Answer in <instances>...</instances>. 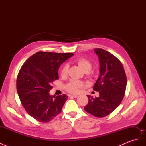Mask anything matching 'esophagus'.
Masks as SVG:
<instances>
[{"instance_id":"34e87169","label":"esophagus","mask_w":146,"mask_h":146,"mask_svg":"<svg viewBox=\"0 0 146 146\" xmlns=\"http://www.w3.org/2000/svg\"><path fill=\"white\" fill-rule=\"evenodd\" d=\"M69 97L70 98H76L78 97L77 95H76V94H70L69 95Z\"/></svg>"}]
</instances>
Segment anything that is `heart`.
Here are the masks:
<instances>
[{
    "label": "heart",
    "mask_w": 146,
    "mask_h": 146,
    "mask_svg": "<svg viewBox=\"0 0 146 146\" xmlns=\"http://www.w3.org/2000/svg\"><path fill=\"white\" fill-rule=\"evenodd\" d=\"M76 61L85 72H89L91 69L92 64L89 60L85 58H80L77 59ZM68 70V66L66 64L63 65L60 70L61 76H65L67 74ZM83 87L84 83L82 82L73 79V80H70L67 84H66L65 86V89L66 91L69 92H71V93H76V92H77L81 88Z\"/></svg>",
    "instance_id": "obj_1"
}]
</instances>
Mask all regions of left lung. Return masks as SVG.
Instances as JSON below:
<instances>
[{
  "label": "left lung",
  "mask_w": 146,
  "mask_h": 146,
  "mask_svg": "<svg viewBox=\"0 0 146 146\" xmlns=\"http://www.w3.org/2000/svg\"><path fill=\"white\" fill-rule=\"evenodd\" d=\"M100 61V76L93 86L99 92V98L87 96L89 101L85 111L97 117L111 113L120 105L124 97L127 77L121 62L111 53L102 48L94 49Z\"/></svg>",
  "instance_id": "1"
}]
</instances>
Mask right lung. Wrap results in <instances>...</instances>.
<instances>
[{
    "mask_svg": "<svg viewBox=\"0 0 146 146\" xmlns=\"http://www.w3.org/2000/svg\"><path fill=\"white\" fill-rule=\"evenodd\" d=\"M73 55L38 52L22 66L17 77V92L26 112L36 121L48 122L61 113L68 96L54 98L49 91L53 82L59 78L60 65Z\"/></svg>",
    "mask_w": 146,
    "mask_h": 146,
    "instance_id": "add662e5",
    "label": "right lung"
}]
</instances>
